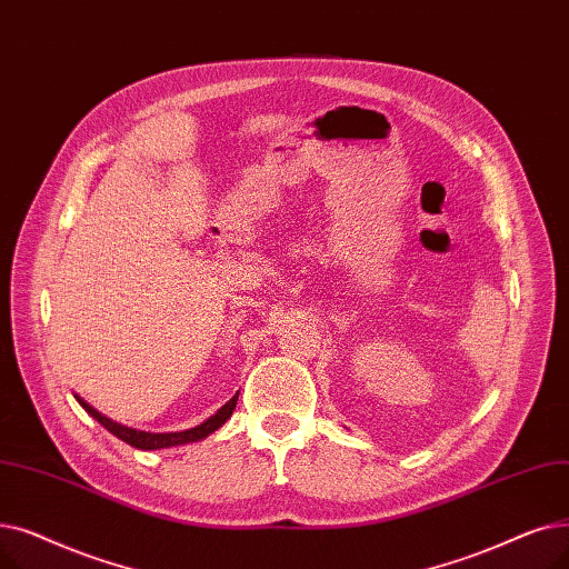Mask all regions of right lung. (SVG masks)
<instances>
[{
    "instance_id": "obj_1",
    "label": "right lung",
    "mask_w": 569,
    "mask_h": 569,
    "mask_svg": "<svg viewBox=\"0 0 569 569\" xmlns=\"http://www.w3.org/2000/svg\"><path fill=\"white\" fill-rule=\"evenodd\" d=\"M76 400L83 405L86 412L90 417H94L108 432H113L116 438H120L122 442L137 447V449H146V451H154V449H167V447H178V445H189V442H199L203 438H208L210 432L218 430L236 410V402H238V393L224 402L222 408L214 412L210 419H206L203 423L189 428V430H180V432H146V430H137V428H127L113 419L103 417L99 410H94L90 402H86L80 396H76Z\"/></svg>"
}]
</instances>
